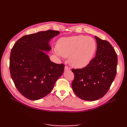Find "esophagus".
<instances>
[{"mask_svg":"<svg viewBox=\"0 0 127 127\" xmlns=\"http://www.w3.org/2000/svg\"><path fill=\"white\" fill-rule=\"evenodd\" d=\"M70 68H69V67H67V66H66L64 67V70L66 71V70H70Z\"/></svg>","mask_w":127,"mask_h":127,"instance_id":"esophagus-1","label":"esophagus"}]
</instances>
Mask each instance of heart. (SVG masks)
Instances as JSON below:
<instances>
[{
  "label": "heart",
  "instance_id": "b5f03b06",
  "mask_svg": "<svg viewBox=\"0 0 127 127\" xmlns=\"http://www.w3.org/2000/svg\"><path fill=\"white\" fill-rule=\"evenodd\" d=\"M96 48V42L93 38L79 35L61 38L57 42V49L55 50L54 53L59 58L69 57L70 66L80 69L90 63Z\"/></svg>",
  "mask_w": 127,
  "mask_h": 127
}]
</instances>
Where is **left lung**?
<instances>
[{
    "label": "left lung",
    "instance_id": "obj_1",
    "mask_svg": "<svg viewBox=\"0 0 127 127\" xmlns=\"http://www.w3.org/2000/svg\"><path fill=\"white\" fill-rule=\"evenodd\" d=\"M97 51L95 58L82 69H72V88L78 97L96 101L107 93L117 73V55L109 42L95 36Z\"/></svg>",
    "mask_w": 127,
    "mask_h": 127
}]
</instances>
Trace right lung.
Instances as JSON below:
<instances>
[{"label":"right lung","mask_w":127,"mask_h":127,"mask_svg":"<svg viewBox=\"0 0 127 127\" xmlns=\"http://www.w3.org/2000/svg\"><path fill=\"white\" fill-rule=\"evenodd\" d=\"M60 32L48 30L22 37L14 45L9 69L15 86L26 98L37 100L52 90L63 75L64 65L50 60L44 52L50 51L49 42Z\"/></svg>","instance_id":"right-lung-1"}]
</instances>
